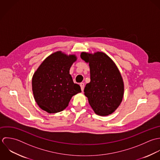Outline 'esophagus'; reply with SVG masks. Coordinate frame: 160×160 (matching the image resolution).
<instances>
[{"mask_svg":"<svg viewBox=\"0 0 160 160\" xmlns=\"http://www.w3.org/2000/svg\"><path fill=\"white\" fill-rule=\"evenodd\" d=\"M80 87H81V90H82V92H83L84 87H85V85H84V83H81L80 84Z\"/></svg>","mask_w":160,"mask_h":160,"instance_id":"obj_1","label":"esophagus"}]
</instances>
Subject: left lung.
Returning <instances> with one entry per match:
<instances>
[{
	"instance_id": "obj_1",
	"label": "left lung",
	"mask_w": 160,
	"mask_h": 160,
	"mask_svg": "<svg viewBox=\"0 0 160 160\" xmlns=\"http://www.w3.org/2000/svg\"><path fill=\"white\" fill-rule=\"evenodd\" d=\"M80 56L90 68L91 81L85 87V95L96 114H111L119 107L124 95V82L117 66L101 52H82Z\"/></svg>"
}]
</instances>
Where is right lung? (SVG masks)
<instances>
[{
	"instance_id": "add662e5",
	"label": "right lung",
	"mask_w": 160,
	"mask_h": 160,
	"mask_svg": "<svg viewBox=\"0 0 160 160\" xmlns=\"http://www.w3.org/2000/svg\"><path fill=\"white\" fill-rule=\"evenodd\" d=\"M77 60L75 55L67 56L61 51L48 56L33 75L32 88L38 105L48 113H56L67 108L72 97L81 92L69 73Z\"/></svg>"
}]
</instances>
